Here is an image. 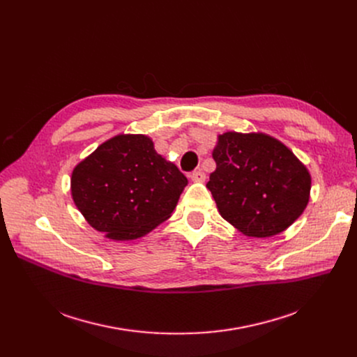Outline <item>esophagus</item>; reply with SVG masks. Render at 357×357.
Returning <instances> with one entry per match:
<instances>
[{
  "instance_id": "34e87169",
  "label": "esophagus",
  "mask_w": 357,
  "mask_h": 357,
  "mask_svg": "<svg viewBox=\"0 0 357 357\" xmlns=\"http://www.w3.org/2000/svg\"><path fill=\"white\" fill-rule=\"evenodd\" d=\"M191 179H192L194 182H204V181H205V174H204L202 171H194V172L191 174Z\"/></svg>"
}]
</instances>
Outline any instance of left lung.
I'll return each instance as SVG.
<instances>
[{"mask_svg":"<svg viewBox=\"0 0 357 357\" xmlns=\"http://www.w3.org/2000/svg\"><path fill=\"white\" fill-rule=\"evenodd\" d=\"M215 171L207 188L218 211L241 233H282L305 210L311 176L291 150L261 133L229 131L213 152Z\"/></svg>","mask_w":357,"mask_h":357,"instance_id":"1","label":"left lung"}]
</instances>
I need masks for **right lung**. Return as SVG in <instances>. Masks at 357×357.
<instances>
[{
	"mask_svg": "<svg viewBox=\"0 0 357 357\" xmlns=\"http://www.w3.org/2000/svg\"><path fill=\"white\" fill-rule=\"evenodd\" d=\"M186 183L147 136L121 135L73 169L70 188L93 229L112 240H133L171 217Z\"/></svg>",
	"mask_w": 357,
	"mask_h": 357,
	"instance_id": "right-lung-1",
	"label": "right lung"
}]
</instances>
